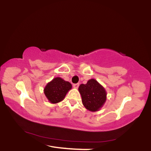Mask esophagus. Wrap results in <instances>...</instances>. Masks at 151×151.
I'll return each instance as SVG.
<instances>
[{"label": "esophagus", "mask_w": 151, "mask_h": 151, "mask_svg": "<svg viewBox=\"0 0 151 151\" xmlns=\"http://www.w3.org/2000/svg\"><path fill=\"white\" fill-rule=\"evenodd\" d=\"M78 86H79V84L77 83V84H74L73 85V87L75 88H78Z\"/></svg>", "instance_id": "obj_1"}]
</instances>
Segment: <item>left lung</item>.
Listing matches in <instances>:
<instances>
[{
	"mask_svg": "<svg viewBox=\"0 0 151 151\" xmlns=\"http://www.w3.org/2000/svg\"><path fill=\"white\" fill-rule=\"evenodd\" d=\"M78 91L84 106L92 112L99 111L106 100L105 89L94 78L88 81L85 85L81 84Z\"/></svg>",
	"mask_w": 151,
	"mask_h": 151,
	"instance_id": "obj_1",
	"label": "left lung"
}]
</instances>
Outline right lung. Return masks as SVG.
<instances>
[{
  "mask_svg": "<svg viewBox=\"0 0 151 151\" xmlns=\"http://www.w3.org/2000/svg\"><path fill=\"white\" fill-rule=\"evenodd\" d=\"M72 85L60 77H56L49 82L44 88V93L50 103L56 104L62 101Z\"/></svg>",
  "mask_w": 151,
  "mask_h": 151,
  "instance_id": "right-lung-1",
  "label": "right lung"
}]
</instances>
